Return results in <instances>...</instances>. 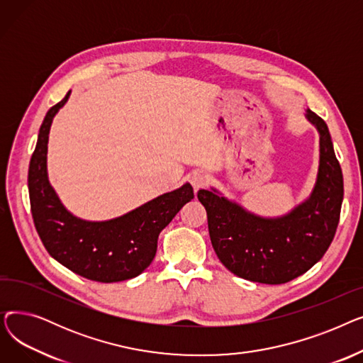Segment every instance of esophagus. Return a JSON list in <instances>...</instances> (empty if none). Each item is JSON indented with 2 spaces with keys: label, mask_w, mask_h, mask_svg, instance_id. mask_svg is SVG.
<instances>
[{
  "label": "esophagus",
  "mask_w": 363,
  "mask_h": 363,
  "mask_svg": "<svg viewBox=\"0 0 363 363\" xmlns=\"http://www.w3.org/2000/svg\"><path fill=\"white\" fill-rule=\"evenodd\" d=\"M189 182H191V185L194 186V189L197 191V189L204 186L206 175L203 174V172H193V174L189 175Z\"/></svg>",
  "instance_id": "34e87169"
}]
</instances>
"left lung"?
Wrapping results in <instances>:
<instances>
[{
  "instance_id": "8db88e82",
  "label": "left lung",
  "mask_w": 363,
  "mask_h": 363,
  "mask_svg": "<svg viewBox=\"0 0 363 363\" xmlns=\"http://www.w3.org/2000/svg\"><path fill=\"white\" fill-rule=\"evenodd\" d=\"M319 133V166L309 197L281 216H260L216 188L200 189L208 234L219 260L240 278L284 284L325 255L335 235L345 186L327 123L306 110Z\"/></svg>"
}]
</instances>
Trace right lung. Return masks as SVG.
I'll return each mask as SVG.
<instances>
[{
  "instance_id": "obj_1",
  "label": "right lung",
  "mask_w": 363,
  "mask_h": 363,
  "mask_svg": "<svg viewBox=\"0 0 363 363\" xmlns=\"http://www.w3.org/2000/svg\"><path fill=\"white\" fill-rule=\"evenodd\" d=\"M69 97L70 91L45 114L29 163L28 186L38 235L51 257L84 278L99 282L135 278L155 259L159 234L194 199L193 186L185 182L113 219L74 216L50 184L47 169L50 128Z\"/></svg>"
}]
</instances>
